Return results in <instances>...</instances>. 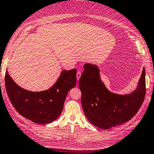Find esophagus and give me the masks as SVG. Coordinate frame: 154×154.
<instances>
[{"mask_svg":"<svg viewBox=\"0 0 154 154\" xmlns=\"http://www.w3.org/2000/svg\"><path fill=\"white\" fill-rule=\"evenodd\" d=\"M81 74H82V73H81L80 71V70H78V72H77V73H76V78H77V80H79L80 78V76H81Z\"/></svg>","mask_w":154,"mask_h":154,"instance_id":"34e87169","label":"esophagus"}]
</instances>
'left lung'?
<instances>
[{"instance_id": "obj_1", "label": "left lung", "mask_w": 154, "mask_h": 154, "mask_svg": "<svg viewBox=\"0 0 154 154\" xmlns=\"http://www.w3.org/2000/svg\"><path fill=\"white\" fill-rule=\"evenodd\" d=\"M79 80L82 105L89 122L99 128L110 129L129 121L141 107L146 94L145 69L137 89L130 94L108 91L96 65L86 63Z\"/></svg>"}]
</instances>
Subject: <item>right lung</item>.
Segmentation results:
<instances>
[{
	"mask_svg": "<svg viewBox=\"0 0 154 154\" xmlns=\"http://www.w3.org/2000/svg\"><path fill=\"white\" fill-rule=\"evenodd\" d=\"M76 84V70H63L55 84L47 90L32 92L20 87L5 74V85L9 99L19 114L32 122L46 124L61 114L67 93Z\"/></svg>",
	"mask_w": 154,
	"mask_h": 154,
	"instance_id": "right-lung-1",
	"label": "right lung"
}]
</instances>
